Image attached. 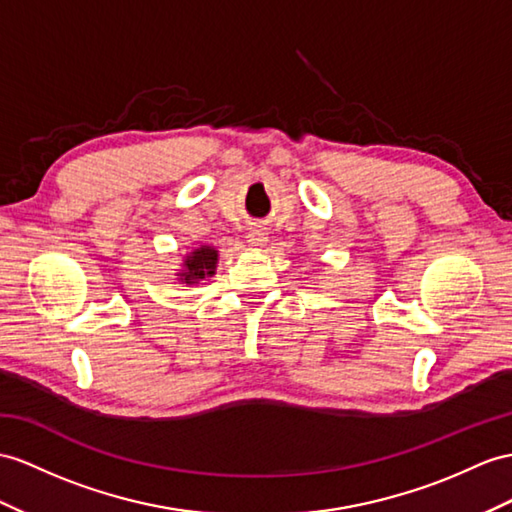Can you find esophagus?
I'll return each instance as SVG.
<instances>
[{"label":"esophagus","instance_id":"obj_1","mask_svg":"<svg viewBox=\"0 0 512 512\" xmlns=\"http://www.w3.org/2000/svg\"><path fill=\"white\" fill-rule=\"evenodd\" d=\"M267 230L263 228V226H258V223H254L252 228H249V232H247V243L252 245L254 249H260V247H265L267 245Z\"/></svg>","mask_w":512,"mask_h":512}]
</instances>
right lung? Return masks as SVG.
<instances>
[{
    "mask_svg": "<svg viewBox=\"0 0 512 512\" xmlns=\"http://www.w3.org/2000/svg\"><path fill=\"white\" fill-rule=\"evenodd\" d=\"M217 267V249L213 247H197L191 256L184 260V271L180 273L186 284H195L206 276H213Z\"/></svg>",
    "mask_w": 512,
    "mask_h": 512,
    "instance_id": "obj_1",
    "label": "right lung"
}]
</instances>
